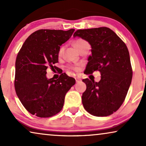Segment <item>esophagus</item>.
I'll return each instance as SVG.
<instances>
[{
    "label": "esophagus",
    "instance_id": "esophagus-1",
    "mask_svg": "<svg viewBox=\"0 0 146 146\" xmlns=\"http://www.w3.org/2000/svg\"><path fill=\"white\" fill-rule=\"evenodd\" d=\"M75 79H76V82H79L81 81V79L78 77H76Z\"/></svg>",
    "mask_w": 146,
    "mask_h": 146
}]
</instances>
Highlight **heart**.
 <instances>
[{
    "mask_svg": "<svg viewBox=\"0 0 146 146\" xmlns=\"http://www.w3.org/2000/svg\"><path fill=\"white\" fill-rule=\"evenodd\" d=\"M87 43H88V42L87 41H86L85 40L79 38V39H77L76 40H75L74 46L77 48V49H78L82 45L84 44H87ZM62 51H63V46H62V47L60 48V49L58 50V55L59 56H60L62 54ZM70 68L71 69L74 70H77L78 68V66H70Z\"/></svg>",
    "mask_w": 146,
    "mask_h": 146,
    "instance_id": "1",
    "label": "heart"
}]
</instances>
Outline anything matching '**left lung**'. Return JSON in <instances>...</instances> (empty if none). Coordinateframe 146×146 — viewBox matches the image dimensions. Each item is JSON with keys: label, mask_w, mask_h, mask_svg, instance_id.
<instances>
[{"label": "left lung", "mask_w": 146, "mask_h": 146, "mask_svg": "<svg viewBox=\"0 0 146 146\" xmlns=\"http://www.w3.org/2000/svg\"><path fill=\"white\" fill-rule=\"evenodd\" d=\"M78 36L91 45L92 55L84 71L86 74L99 71L98 82L83 79L86 90L82 100L86 110L95 116H108L116 111L126 96L132 78L128 49L120 38L107 27L78 30Z\"/></svg>", "instance_id": "8db88e82"}]
</instances>
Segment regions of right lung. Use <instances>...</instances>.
<instances>
[{"mask_svg":"<svg viewBox=\"0 0 146 146\" xmlns=\"http://www.w3.org/2000/svg\"><path fill=\"white\" fill-rule=\"evenodd\" d=\"M74 29H41L31 34L18 53L15 62V88L22 104L33 115L52 117L62 109L66 94L75 79L62 73L58 79H48L46 69L57 68L60 46Z\"/></svg>","mask_w":146,"mask_h":146,"instance_id":"1","label":"right lung"}]
</instances>
